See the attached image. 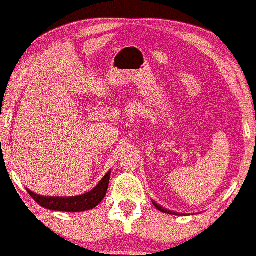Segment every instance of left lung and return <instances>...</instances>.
<instances>
[{
	"instance_id": "left-lung-1",
	"label": "left lung",
	"mask_w": 256,
	"mask_h": 256,
	"mask_svg": "<svg viewBox=\"0 0 256 256\" xmlns=\"http://www.w3.org/2000/svg\"><path fill=\"white\" fill-rule=\"evenodd\" d=\"M152 202H153V204L155 206L156 209H158L160 212H164V214H174V216H184V214H179V212H176V211H172V210H168L166 208H164V206H160L157 202H155L154 200H152Z\"/></svg>"
}]
</instances>
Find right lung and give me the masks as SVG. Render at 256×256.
Instances as JSON below:
<instances>
[{
	"label": "right lung",
	"instance_id": "1",
	"mask_svg": "<svg viewBox=\"0 0 256 256\" xmlns=\"http://www.w3.org/2000/svg\"><path fill=\"white\" fill-rule=\"evenodd\" d=\"M110 176L111 170H108L104 177L101 179L100 182L89 192L80 196H74V197H48V196L37 194L27 188L26 190L30 194V197L42 208L52 211L81 212L94 209L106 197Z\"/></svg>",
	"mask_w": 256,
	"mask_h": 256
}]
</instances>
